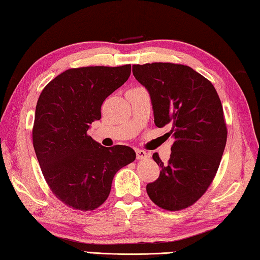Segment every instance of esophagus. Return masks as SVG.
<instances>
[{
    "label": "esophagus",
    "mask_w": 260,
    "mask_h": 260,
    "mask_svg": "<svg viewBox=\"0 0 260 260\" xmlns=\"http://www.w3.org/2000/svg\"><path fill=\"white\" fill-rule=\"evenodd\" d=\"M136 158L138 159H148V158H150V153L144 151V150H141V149H136Z\"/></svg>",
    "instance_id": "esophagus-1"
}]
</instances>
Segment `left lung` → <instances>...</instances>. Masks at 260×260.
Returning a JSON list of instances; mask_svg holds the SVG:
<instances>
[{
    "label": "left lung",
    "mask_w": 260,
    "mask_h": 260,
    "mask_svg": "<svg viewBox=\"0 0 260 260\" xmlns=\"http://www.w3.org/2000/svg\"><path fill=\"white\" fill-rule=\"evenodd\" d=\"M133 74L150 95L156 126H169L173 139L167 164L152 155L161 171L147 192L161 209H186L209 188L225 150L227 128L218 93L208 79L181 64L133 65Z\"/></svg>",
    "instance_id": "left-lung-1"
}]
</instances>
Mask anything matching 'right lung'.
<instances>
[{
    "instance_id": "1",
    "label": "right lung",
    "mask_w": 260,
    "mask_h": 260,
    "mask_svg": "<svg viewBox=\"0 0 260 260\" xmlns=\"http://www.w3.org/2000/svg\"><path fill=\"white\" fill-rule=\"evenodd\" d=\"M131 65L70 69L38 100L33 146L48 186L72 209L91 211L107 201L114 174L135 160L127 146L107 148L87 134L104 100L124 85Z\"/></svg>"
}]
</instances>
